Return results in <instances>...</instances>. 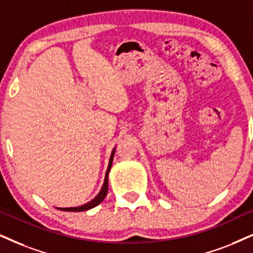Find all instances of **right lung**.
Wrapping results in <instances>:
<instances>
[{"label": "right lung", "instance_id": "obj_1", "mask_svg": "<svg viewBox=\"0 0 253 253\" xmlns=\"http://www.w3.org/2000/svg\"><path fill=\"white\" fill-rule=\"evenodd\" d=\"M114 153H116V147H114L113 150H112L111 156H110V162H108V167L106 170V174H105V180H104V184L101 187V189L99 193L97 194V196L94 198H92L91 201L87 203L83 204V206H78V207H70V208H57L58 210H63V211H86V210L92 209V208L97 207L103 201L105 200L107 195V190H108V174H110L111 167H112V162H113V158H114Z\"/></svg>", "mask_w": 253, "mask_h": 253}]
</instances>
